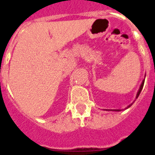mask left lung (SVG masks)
Segmentation results:
<instances>
[{"mask_svg":"<svg viewBox=\"0 0 155 155\" xmlns=\"http://www.w3.org/2000/svg\"><path fill=\"white\" fill-rule=\"evenodd\" d=\"M143 84H144V80H143V82H142L141 85H140V87L139 91H138L137 94V98H138V96H139L140 93V91H141L142 88H143ZM130 105H129V106H128V107H127V108H129V107H130ZM115 111H120V109H116V110H115Z\"/></svg>","mask_w":155,"mask_h":155,"instance_id":"8db88e82","label":"left lung"}]
</instances>
